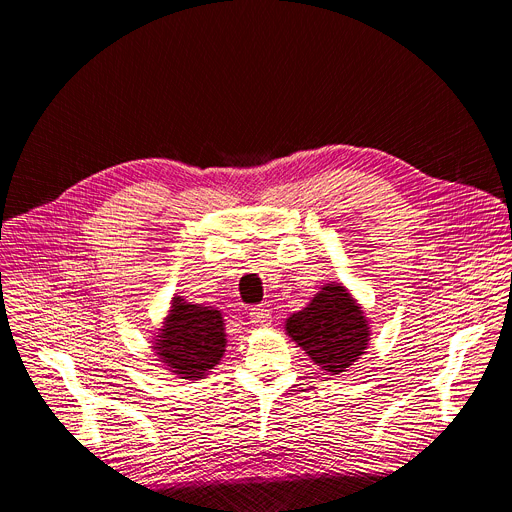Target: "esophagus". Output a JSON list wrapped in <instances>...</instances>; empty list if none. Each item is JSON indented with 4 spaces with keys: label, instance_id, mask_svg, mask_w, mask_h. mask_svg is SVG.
Returning <instances> with one entry per match:
<instances>
[{
    "label": "esophagus",
    "instance_id": "esophagus-1",
    "mask_svg": "<svg viewBox=\"0 0 512 512\" xmlns=\"http://www.w3.org/2000/svg\"><path fill=\"white\" fill-rule=\"evenodd\" d=\"M250 322L254 326H266L270 322V309L266 305H256L250 309Z\"/></svg>",
    "mask_w": 512,
    "mask_h": 512
}]
</instances>
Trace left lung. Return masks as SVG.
<instances>
[{
	"mask_svg": "<svg viewBox=\"0 0 512 512\" xmlns=\"http://www.w3.org/2000/svg\"><path fill=\"white\" fill-rule=\"evenodd\" d=\"M289 336L326 373L346 371L369 344L363 309L344 287L326 285L307 307L287 320Z\"/></svg>",
	"mask_w": 512,
	"mask_h": 512,
	"instance_id": "8db88e82",
	"label": "left lung"
}]
</instances>
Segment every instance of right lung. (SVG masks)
Instances as JSON below:
<instances>
[{
	"mask_svg": "<svg viewBox=\"0 0 512 512\" xmlns=\"http://www.w3.org/2000/svg\"><path fill=\"white\" fill-rule=\"evenodd\" d=\"M223 318L217 309L174 297L166 326L155 342L162 363L182 379H203L225 352Z\"/></svg>",
	"mask_w": 512,
	"mask_h": 512,
	"instance_id": "obj_1",
	"label": "right lung"
}]
</instances>
